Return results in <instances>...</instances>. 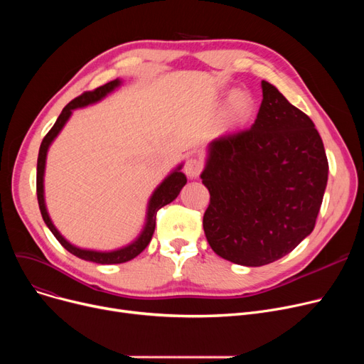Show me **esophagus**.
Returning <instances> with one entry per match:
<instances>
[{
  "label": "esophagus",
  "instance_id": "obj_1",
  "mask_svg": "<svg viewBox=\"0 0 364 364\" xmlns=\"http://www.w3.org/2000/svg\"><path fill=\"white\" fill-rule=\"evenodd\" d=\"M203 169V164L198 158H188L184 164V172L190 178H196Z\"/></svg>",
  "mask_w": 364,
  "mask_h": 364
}]
</instances>
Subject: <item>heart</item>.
<instances>
[{"mask_svg":"<svg viewBox=\"0 0 364 364\" xmlns=\"http://www.w3.org/2000/svg\"><path fill=\"white\" fill-rule=\"evenodd\" d=\"M254 110V102L250 94L237 92L232 99L228 109L225 112V121L228 122H243L250 118V114Z\"/></svg>","mask_w":364,"mask_h":364,"instance_id":"heart-1","label":"heart"}]
</instances>
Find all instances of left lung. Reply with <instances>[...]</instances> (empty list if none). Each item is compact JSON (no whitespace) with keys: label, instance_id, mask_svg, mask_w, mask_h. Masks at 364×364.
Listing matches in <instances>:
<instances>
[{"label":"left lung","instance_id":"obj_1","mask_svg":"<svg viewBox=\"0 0 364 364\" xmlns=\"http://www.w3.org/2000/svg\"><path fill=\"white\" fill-rule=\"evenodd\" d=\"M254 125L209 144L203 230L221 258L247 267L277 261L316 225L329 164L318 131L270 82Z\"/></svg>","mask_w":364,"mask_h":364}]
</instances>
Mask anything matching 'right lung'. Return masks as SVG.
<instances>
[{
    "label": "right lung",
    "mask_w": 364,
    "mask_h": 364,
    "mask_svg": "<svg viewBox=\"0 0 364 364\" xmlns=\"http://www.w3.org/2000/svg\"><path fill=\"white\" fill-rule=\"evenodd\" d=\"M119 82H121L119 80L110 81V82H107V84H105L99 88H95L92 91H85L81 95H78L76 99H73L72 102H69L63 107L60 117L57 118L53 128L46 134V137H44V140L41 143V147H40V153H38V164H36V198H38V205H40V211H41L44 223L47 224V227L50 228L51 233L54 235V237L60 242V245L65 247L66 251H69L70 254H73L75 257H78L81 259L97 262V264H121V262H127V261H131L132 258H136L149 245V242L151 240V236H153V232H155V225H156V214H158L159 209L162 206L168 205L169 202L174 200L178 196L180 190L187 183L186 176L183 174V172H180V168H177V171L172 172L171 176H168L164 180V183L155 190V193H153V196L149 202L147 223H146L143 233L140 235V237L136 242L122 247V250L113 251V252H95V251L80 250V247H76V246L70 245L68 240H65V237L55 230V227L53 225V223H51V220L47 214L46 203H44L43 181H44V168H46V156H47L48 146L51 144V141L54 140L57 134L60 132V129L63 128V125L69 119L73 109L99 102L100 99L105 97L107 92H110L113 88H117L119 85Z\"/></svg>",
    "instance_id": "add662e5"
}]
</instances>
